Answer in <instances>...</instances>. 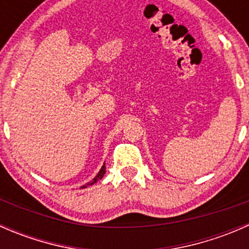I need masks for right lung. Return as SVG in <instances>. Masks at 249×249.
<instances>
[{"label": "right lung", "instance_id": "obj_1", "mask_svg": "<svg viewBox=\"0 0 249 249\" xmlns=\"http://www.w3.org/2000/svg\"><path fill=\"white\" fill-rule=\"evenodd\" d=\"M105 173H106V166H105V165H104V166L101 167V170H100V171H99V173H97V175H96V177H95L94 179L91 180V182H90V183H88L87 185H92V184H94V183H96L97 180H99V179H101V178L104 177V175H105ZM83 188H87V187H85V185H83Z\"/></svg>", "mask_w": 249, "mask_h": 249}]
</instances>
